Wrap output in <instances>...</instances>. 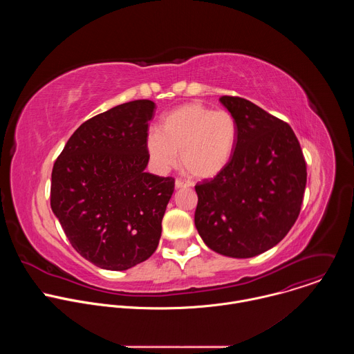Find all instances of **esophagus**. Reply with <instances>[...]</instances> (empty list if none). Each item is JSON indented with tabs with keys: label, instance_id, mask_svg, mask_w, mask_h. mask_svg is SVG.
Segmentation results:
<instances>
[{
	"label": "esophagus",
	"instance_id": "1",
	"mask_svg": "<svg viewBox=\"0 0 354 354\" xmlns=\"http://www.w3.org/2000/svg\"><path fill=\"white\" fill-rule=\"evenodd\" d=\"M189 186H190V183H187V182H183V180H180V179H176V180H175V187H176V189L189 187Z\"/></svg>",
	"mask_w": 354,
	"mask_h": 354
}]
</instances>
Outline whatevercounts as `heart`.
Segmentation results:
<instances>
[{"instance_id": "b5f03b06", "label": "heart", "mask_w": 354, "mask_h": 354, "mask_svg": "<svg viewBox=\"0 0 354 354\" xmlns=\"http://www.w3.org/2000/svg\"><path fill=\"white\" fill-rule=\"evenodd\" d=\"M238 141L235 118L203 104H186L169 112L160 130L147 136V151L160 169L182 167L197 179H210L230 164Z\"/></svg>"}]
</instances>
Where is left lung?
I'll return each mask as SVG.
<instances>
[{
  "instance_id": "1",
  "label": "left lung",
  "mask_w": 354,
  "mask_h": 354,
  "mask_svg": "<svg viewBox=\"0 0 354 354\" xmlns=\"http://www.w3.org/2000/svg\"><path fill=\"white\" fill-rule=\"evenodd\" d=\"M235 118L238 141L227 168L194 186V225L205 243L230 258H254L294 225L307 167L292 129L250 100L221 96Z\"/></svg>"
}]
</instances>
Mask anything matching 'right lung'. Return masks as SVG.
I'll list each match as a JSON object with an SVG mask.
<instances>
[{
	"label": "right lung",
	"instance_id": "obj_1",
	"mask_svg": "<svg viewBox=\"0 0 354 354\" xmlns=\"http://www.w3.org/2000/svg\"><path fill=\"white\" fill-rule=\"evenodd\" d=\"M153 100L118 105L82 123L55 162L50 206L78 254L127 270L154 254L174 178L145 172Z\"/></svg>",
	"mask_w": 354,
	"mask_h": 354
}]
</instances>
